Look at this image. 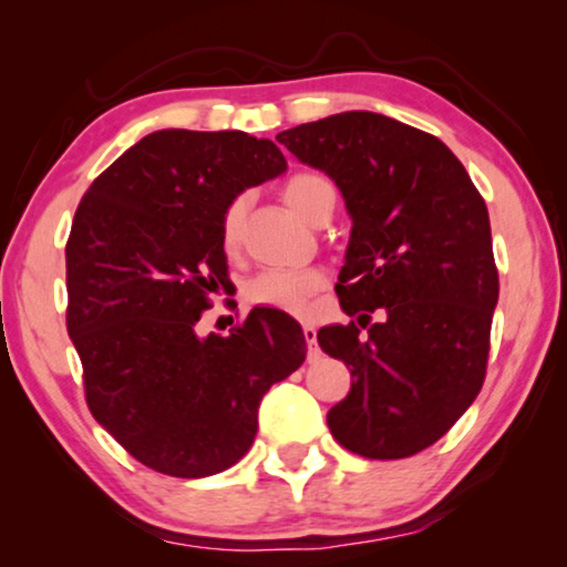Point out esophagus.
<instances>
[{"label":"esophagus","mask_w":567,"mask_h":567,"mask_svg":"<svg viewBox=\"0 0 567 567\" xmlns=\"http://www.w3.org/2000/svg\"><path fill=\"white\" fill-rule=\"evenodd\" d=\"M301 332H305V340H307V359L309 361H317L322 355V351H320V346H317L315 324H305V328H301Z\"/></svg>","instance_id":"obj_1"}]
</instances>
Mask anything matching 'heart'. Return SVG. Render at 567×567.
Wrapping results in <instances>:
<instances>
[{
  "mask_svg": "<svg viewBox=\"0 0 567 567\" xmlns=\"http://www.w3.org/2000/svg\"><path fill=\"white\" fill-rule=\"evenodd\" d=\"M281 196L289 208L301 219L315 224L322 216H330L338 200V188L328 175L315 173V169H299L284 183ZM250 198L247 193H239L227 204L219 221L221 250L227 255H237L243 245L245 216ZM328 278L320 268H301V270H260L245 284V299L255 307L278 309L286 315H307L312 307V299L324 289Z\"/></svg>",
  "mask_w": 567,
  "mask_h": 567,
  "instance_id": "1",
  "label": "heart"
}]
</instances>
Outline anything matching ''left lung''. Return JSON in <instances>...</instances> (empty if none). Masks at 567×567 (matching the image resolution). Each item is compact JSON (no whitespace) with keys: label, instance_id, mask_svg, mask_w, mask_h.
Wrapping results in <instances>:
<instances>
[{"label":"left lung","instance_id":"left-lung-1","mask_svg":"<svg viewBox=\"0 0 567 567\" xmlns=\"http://www.w3.org/2000/svg\"><path fill=\"white\" fill-rule=\"evenodd\" d=\"M276 138L336 181L353 219L336 291L355 320L317 332L353 377L330 433L367 460H405L483 390L498 305L485 200L444 142L386 115L348 111Z\"/></svg>","mask_w":567,"mask_h":567}]
</instances>
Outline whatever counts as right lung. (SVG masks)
Masks as SVG:
<instances>
[{
    "instance_id": "right-lung-1",
    "label": "right lung",
    "mask_w": 567,
    "mask_h": 567,
    "mask_svg": "<svg viewBox=\"0 0 567 567\" xmlns=\"http://www.w3.org/2000/svg\"><path fill=\"white\" fill-rule=\"evenodd\" d=\"M286 169L245 131L165 128L95 177L66 239V330L95 421L154 472L208 477L247 454L262 394L301 367L299 322L252 309L229 336H196L229 284L219 221Z\"/></svg>"
}]
</instances>
